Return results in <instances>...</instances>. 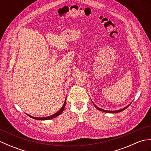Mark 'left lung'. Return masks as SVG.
Listing matches in <instances>:
<instances>
[{"label": "left lung", "instance_id": "1", "mask_svg": "<svg viewBox=\"0 0 151 151\" xmlns=\"http://www.w3.org/2000/svg\"><path fill=\"white\" fill-rule=\"evenodd\" d=\"M93 104H94V106H95L97 108V109H98L99 110H101V111H104V112H108V113H118V112H120V111H123V110H125V109L126 108H128V106H129V105L128 106H127V107H125V108H123V109H121V110H117V111H108V110H103V109H101V108H98V107H97L96 106V105L93 103Z\"/></svg>", "mask_w": 151, "mask_h": 151}]
</instances>
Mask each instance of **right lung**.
<instances>
[{
    "instance_id": "obj_1",
    "label": "right lung",
    "mask_w": 151,
    "mask_h": 151,
    "mask_svg": "<svg viewBox=\"0 0 151 151\" xmlns=\"http://www.w3.org/2000/svg\"><path fill=\"white\" fill-rule=\"evenodd\" d=\"M65 103H66V99H65V102H64V104H63V106L62 107V108H61L58 111L56 112V114H54V115H50V116H49V117H32V116H30V115H28V116H29V117H32V118L35 119H37V120H48V119H53V118H54V117L58 116L59 115H60L62 113L63 110H64V108H65Z\"/></svg>"
}]
</instances>
